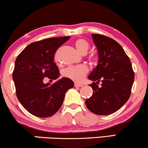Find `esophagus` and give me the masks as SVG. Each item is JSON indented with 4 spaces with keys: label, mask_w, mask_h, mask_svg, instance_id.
Here are the masks:
<instances>
[{
    "label": "esophagus",
    "mask_w": 148,
    "mask_h": 148,
    "mask_svg": "<svg viewBox=\"0 0 148 148\" xmlns=\"http://www.w3.org/2000/svg\"><path fill=\"white\" fill-rule=\"evenodd\" d=\"M83 86L82 84H77V83H75V87H76V88H80V87Z\"/></svg>",
    "instance_id": "1"
}]
</instances>
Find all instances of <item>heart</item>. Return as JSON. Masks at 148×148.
<instances>
[{"instance_id":"1","label":"heart","mask_w":148,"mask_h":148,"mask_svg":"<svg viewBox=\"0 0 148 148\" xmlns=\"http://www.w3.org/2000/svg\"><path fill=\"white\" fill-rule=\"evenodd\" d=\"M75 46L79 51L84 54L86 53L90 48L89 42L84 38H79L75 42ZM89 69L86 64H79V65L70 66L64 69L62 71V75L74 82H80L84 79Z\"/></svg>"}]
</instances>
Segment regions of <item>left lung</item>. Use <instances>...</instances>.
Segmentation results:
<instances>
[{"instance_id":"obj_1","label":"left lung","mask_w":148,"mask_h":148,"mask_svg":"<svg viewBox=\"0 0 148 148\" xmlns=\"http://www.w3.org/2000/svg\"><path fill=\"white\" fill-rule=\"evenodd\" d=\"M92 36L99 60L88 77L94 82L89 85L93 94L87 99L86 104L94 114L108 115L116 112L129 100L135 74L129 56L118 42L101 34ZM100 81L102 86L98 87Z\"/></svg>"}]
</instances>
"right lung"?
<instances>
[{
    "label": "right lung",
    "instance_id": "right-lung-1",
    "mask_svg": "<svg viewBox=\"0 0 148 148\" xmlns=\"http://www.w3.org/2000/svg\"><path fill=\"white\" fill-rule=\"evenodd\" d=\"M69 36L50 38L30 44L17 56L13 72L16 95L30 114L41 118L54 115L61 107L66 91L74 83L62 77L53 84H44L46 77L55 80L59 77L54 54Z\"/></svg>",
    "mask_w": 148,
    "mask_h": 148
}]
</instances>
